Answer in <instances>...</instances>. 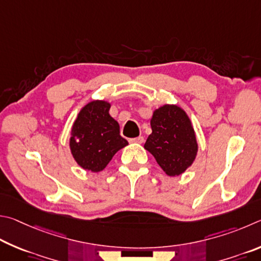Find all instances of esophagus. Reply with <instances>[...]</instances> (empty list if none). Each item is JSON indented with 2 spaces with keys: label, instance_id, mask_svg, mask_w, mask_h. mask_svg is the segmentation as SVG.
I'll return each mask as SVG.
<instances>
[{
  "label": "esophagus",
  "instance_id": "34e87169",
  "mask_svg": "<svg viewBox=\"0 0 261 261\" xmlns=\"http://www.w3.org/2000/svg\"><path fill=\"white\" fill-rule=\"evenodd\" d=\"M143 141H144L143 136H139V138L129 139V142H130V143H139V144H141V143H143Z\"/></svg>",
  "mask_w": 261,
  "mask_h": 261
}]
</instances>
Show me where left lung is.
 <instances>
[{
  "label": "left lung",
  "instance_id": "1",
  "mask_svg": "<svg viewBox=\"0 0 261 261\" xmlns=\"http://www.w3.org/2000/svg\"><path fill=\"white\" fill-rule=\"evenodd\" d=\"M152 133L144 148L170 176L180 175L195 161L197 141L188 116L176 105H164L153 112Z\"/></svg>",
  "mask_w": 261,
  "mask_h": 261
}]
</instances>
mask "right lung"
<instances>
[{"instance_id":"1","label":"right lung","mask_w":261,"mask_h":261,"mask_svg":"<svg viewBox=\"0 0 261 261\" xmlns=\"http://www.w3.org/2000/svg\"><path fill=\"white\" fill-rule=\"evenodd\" d=\"M110 104L93 100L81 110L73 123L70 147L75 162L91 172L105 168L114 153L128 144L119 123L109 114Z\"/></svg>"}]
</instances>
